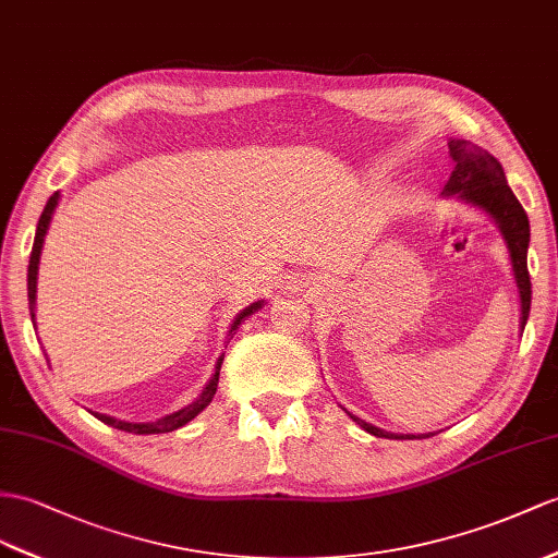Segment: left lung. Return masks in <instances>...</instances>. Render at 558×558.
Segmentation results:
<instances>
[{
	"mask_svg": "<svg viewBox=\"0 0 558 558\" xmlns=\"http://www.w3.org/2000/svg\"><path fill=\"white\" fill-rule=\"evenodd\" d=\"M447 146H450L454 170L442 189V196L464 201L466 206L478 208L495 220L501 239L507 243L513 279H515V287H519L521 331H523L530 315V295H533V291H530V275H527V243H530L527 215L519 203V198L513 196L511 186L507 184L505 170H501L499 160L495 156L487 154L478 144L466 142V140H450ZM345 414L355 421L360 428L372 433L376 438L424 440V438L436 436V433H416V436L414 433H390L374 424H366L364 418L355 416L348 410Z\"/></svg>",
	"mask_w": 558,
	"mask_h": 558,
	"instance_id": "8db88e82",
	"label": "left lung"
}]
</instances>
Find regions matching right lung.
Instances as JSON below:
<instances>
[{
	"mask_svg": "<svg viewBox=\"0 0 558 558\" xmlns=\"http://www.w3.org/2000/svg\"><path fill=\"white\" fill-rule=\"evenodd\" d=\"M59 198L61 194L57 192L49 201L47 206L43 210V215H39V222H37V232H35V243H33V253H31V265H28V303H31V317H33V324H35V303H37V269H39V255H43V246H45V236L49 232V225H51V217H53V210H57L59 206ZM265 305V301H257V303H251L248 307H243L239 315L234 317L232 326H229V341H232L236 329L241 326V322L251 317L253 312H257ZM222 360H225V352L220 357H217L215 362V372L210 376V381L206 384V388H203L201 396L192 402L182 407V410H177L168 416L162 418H156V421H142V424H134V421H120L116 416H108V414H99V412H92L94 416H97L99 421H104V424L113 426L118 430H125V433H137V436H151V433H170V430H177L182 428L184 424H189L194 416H198L206 407L213 402L215 398V390H217V381H220V366H222Z\"/></svg>",
	"mask_w": 558,
	"mask_h": 558,
	"instance_id": "right-lung-1",
	"label": "right lung"
}]
</instances>
